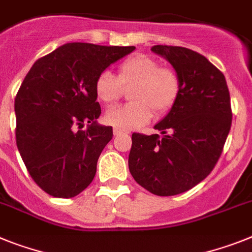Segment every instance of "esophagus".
Instances as JSON below:
<instances>
[{"label":"esophagus","mask_w":252,"mask_h":252,"mask_svg":"<svg viewBox=\"0 0 252 252\" xmlns=\"http://www.w3.org/2000/svg\"><path fill=\"white\" fill-rule=\"evenodd\" d=\"M113 134H115L116 136H118V135L128 134V132H127V131H125V130H120V128H113Z\"/></svg>","instance_id":"34e87169"}]
</instances>
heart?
<instances>
[{"mask_svg": "<svg viewBox=\"0 0 252 252\" xmlns=\"http://www.w3.org/2000/svg\"><path fill=\"white\" fill-rule=\"evenodd\" d=\"M117 77L103 71L95 81V94L103 103L111 104L121 96L123 87H131L130 99L126 105L107 109L105 124L120 130H132L144 126L152 120L154 111L162 115L177 102L181 81L177 72L159 66L149 56L137 55L125 60L118 66Z\"/></svg>", "mask_w": 252, "mask_h": 252, "instance_id": "obj_1", "label": "heart"}]
</instances>
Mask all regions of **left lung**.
I'll list each match as a JSON object with an SVG mask.
<instances>
[{
	"instance_id": "obj_1",
	"label": "left lung",
	"mask_w": 252,
	"mask_h": 252,
	"mask_svg": "<svg viewBox=\"0 0 252 252\" xmlns=\"http://www.w3.org/2000/svg\"><path fill=\"white\" fill-rule=\"evenodd\" d=\"M175 68L181 92L154 126L160 135L132 134L128 169L135 181L158 196L190 190L213 171L232 124L224 75L200 53L184 47L154 46Z\"/></svg>"
}]
</instances>
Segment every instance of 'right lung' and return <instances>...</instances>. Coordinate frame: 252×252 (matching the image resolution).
<instances>
[{
    "label": "right lung",
    "instance_id": "add662e5",
    "mask_svg": "<svg viewBox=\"0 0 252 252\" xmlns=\"http://www.w3.org/2000/svg\"><path fill=\"white\" fill-rule=\"evenodd\" d=\"M134 49L66 43L38 60L24 79L15 98L16 145L29 175L49 195L74 197L93 181L113 136L111 126L96 121V77Z\"/></svg>",
    "mask_w": 252,
    "mask_h": 252
}]
</instances>
